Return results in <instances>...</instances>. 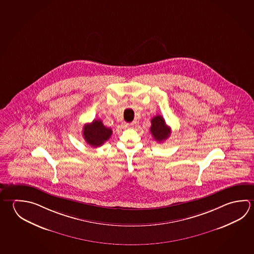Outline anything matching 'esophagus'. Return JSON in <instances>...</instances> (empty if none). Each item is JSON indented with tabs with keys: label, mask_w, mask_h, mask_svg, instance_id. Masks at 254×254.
<instances>
[{
	"label": "esophagus",
	"mask_w": 254,
	"mask_h": 254,
	"mask_svg": "<svg viewBox=\"0 0 254 254\" xmlns=\"http://www.w3.org/2000/svg\"><path fill=\"white\" fill-rule=\"evenodd\" d=\"M122 126H123V127H125V128H130V127H133V123H127V122H124V123H122Z\"/></svg>",
	"instance_id": "esophagus-1"
}]
</instances>
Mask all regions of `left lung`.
Returning <instances> with one entry per match:
<instances>
[{
    "label": "left lung",
    "instance_id": "1",
    "mask_svg": "<svg viewBox=\"0 0 254 254\" xmlns=\"http://www.w3.org/2000/svg\"><path fill=\"white\" fill-rule=\"evenodd\" d=\"M151 123L150 131H151V135L157 142H163L169 137L171 130L169 126H167L162 117L157 115L153 119H151Z\"/></svg>",
    "mask_w": 254,
    "mask_h": 254
}]
</instances>
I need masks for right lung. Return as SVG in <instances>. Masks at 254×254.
Returning <instances> with one entry per match:
<instances>
[{
	"mask_svg": "<svg viewBox=\"0 0 254 254\" xmlns=\"http://www.w3.org/2000/svg\"><path fill=\"white\" fill-rule=\"evenodd\" d=\"M112 134V128L106 127L100 120H94L92 123L85 125L83 129L85 142L94 148L103 145Z\"/></svg>",
	"mask_w": 254,
	"mask_h": 254,
	"instance_id": "1",
	"label": "right lung"
}]
</instances>
